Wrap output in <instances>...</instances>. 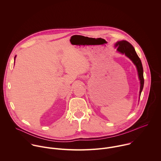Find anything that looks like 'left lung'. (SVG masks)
<instances>
[{"instance_id": "8db88e82", "label": "left lung", "mask_w": 161, "mask_h": 161, "mask_svg": "<svg viewBox=\"0 0 161 161\" xmlns=\"http://www.w3.org/2000/svg\"><path fill=\"white\" fill-rule=\"evenodd\" d=\"M115 47L117 48V51L121 53L125 54L136 65L139 79L140 80V96L142 91L143 87L144 79H143V70L141 60L137 55L133 47L127 41H120L116 43Z\"/></svg>"}]
</instances>
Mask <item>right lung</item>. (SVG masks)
I'll use <instances>...</instances> for the list:
<instances>
[{"label":"right lung","instance_id":"add662e5","mask_svg":"<svg viewBox=\"0 0 161 161\" xmlns=\"http://www.w3.org/2000/svg\"><path fill=\"white\" fill-rule=\"evenodd\" d=\"M15 58H16V57H15Z\"/></svg>","mask_w":161,"mask_h":161}]
</instances>
